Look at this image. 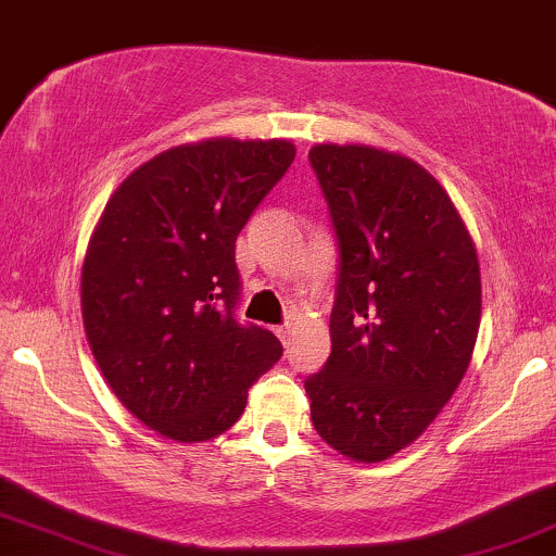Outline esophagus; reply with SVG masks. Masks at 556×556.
I'll return each mask as SVG.
<instances>
[{
	"label": "esophagus",
	"instance_id": "esophagus-1",
	"mask_svg": "<svg viewBox=\"0 0 556 556\" xmlns=\"http://www.w3.org/2000/svg\"><path fill=\"white\" fill-rule=\"evenodd\" d=\"M277 337L282 340V344H290V337H292L290 324H285V327H277Z\"/></svg>",
	"mask_w": 556,
	"mask_h": 556
}]
</instances>
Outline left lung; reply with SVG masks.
I'll list each match as a JSON object with an SVG mask.
<instances>
[{"label": "left lung", "mask_w": 556, "mask_h": 556, "mask_svg": "<svg viewBox=\"0 0 556 556\" xmlns=\"http://www.w3.org/2000/svg\"><path fill=\"white\" fill-rule=\"evenodd\" d=\"M340 248L331 353L305 379L318 437L381 463L460 387L481 327L473 238L418 162L374 146L311 149Z\"/></svg>", "instance_id": "8db88e82"}]
</instances>
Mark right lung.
I'll use <instances>...</instances> for the list:
<instances>
[{
    "label": "right lung",
    "instance_id": "obj_1",
    "mask_svg": "<svg viewBox=\"0 0 556 556\" xmlns=\"http://www.w3.org/2000/svg\"><path fill=\"white\" fill-rule=\"evenodd\" d=\"M292 159L282 138L182 143L106 201L83 261V327L117 400L162 437L225 433L282 358L269 329L235 318V240Z\"/></svg>",
    "mask_w": 556,
    "mask_h": 556
}]
</instances>
